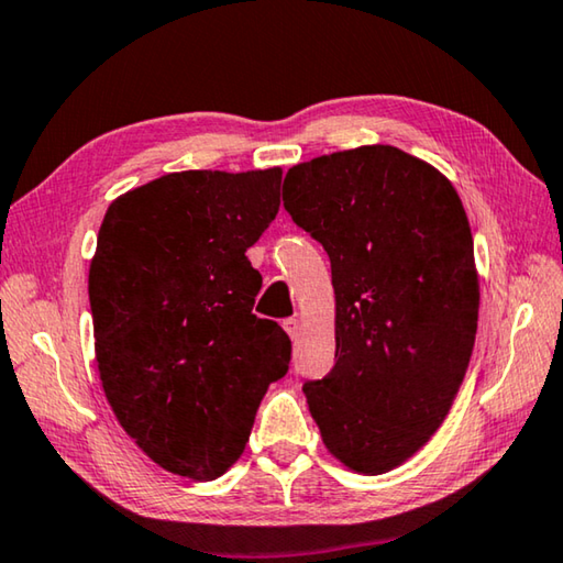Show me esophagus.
<instances>
[{
  "mask_svg": "<svg viewBox=\"0 0 563 563\" xmlns=\"http://www.w3.org/2000/svg\"><path fill=\"white\" fill-rule=\"evenodd\" d=\"M283 328H285V332H288L290 338H298L300 330H302V322L298 318H288V320H283Z\"/></svg>",
  "mask_w": 563,
  "mask_h": 563,
  "instance_id": "1",
  "label": "esophagus"
}]
</instances>
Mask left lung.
Masks as SVG:
<instances>
[{
  "label": "left lung",
  "instance_id": "1",
  "mask_svg": "<svg viewBox=\"0 0 563 563\" xmlns=\"http://www.w3.org/2000/svg\"><path fill=\"white\" fill-rule=\"evenodd\" d=\"M283 206L330 255L335 367L305 383L328 452L385 474L430 442L470 367L479 278L450 178L375 144L292 166Z\"/></svg>",
  "mask_w": 563,
  "mask_h": 563
}]
</instances>
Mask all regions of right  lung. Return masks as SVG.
Here are the masks:
<instances>
[{
    "label": "right lung",
    "instance_id": "add662e5",
    "mask_svg": "<svg viewBox=\"0 0 563 563\" xmlns=\"http://www.w3.org/2000/svg\"><path fill=\"white\" fill-rule=\"evenodd\" d=\"M280 168L180 170L119 196L99 228L89 302L99 377L126 434L196 482L243 454L290 338L253 316L245 251L280 208Z\"/></svg>",
    "mask_w": 563,
    "mask_h": 563
}]
</instances>
